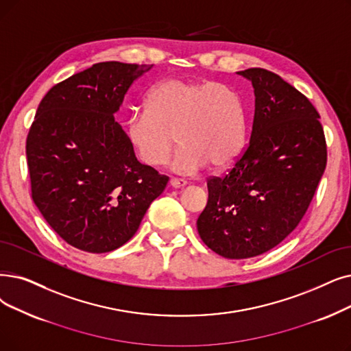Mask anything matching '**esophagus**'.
Wrapping results in <instances>:
<instances>
[{
	"label": "esophagus",
	"instance_id": "esophagus-1",
	"mask_svg": "<svg viewBox=\"0 0 351 351\" xmlns=\"http://www.w3.org/2000/svg\"><path fill=\"white\" fill-rule=\"evenodd\" d=\"M171 186L172 188H175V189H179V188H184V186H186V184L188 182L186 180H184V179H178V178H172L171 179Z\"/></svg>",
	"mask_w": 351,
	"mask_h": 351
}]
</instances>
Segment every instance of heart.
<instances>
[{
    "label": "heart",
    "instance_id": "obj_1",
    "mask_svg": "<svg viewBox=\"0 0 351 351\" xmlns=\"http://www.w3.org/2000/svg\"><path fill=\"white\" fill-rule=\"evenodd\" d=\"M125 130L136 155L152 167L171 156L176 134L180 146L172 169L191 175L208 163H231L245 141L247 123L242 100L232 87L173 77L147 91L145 110H133Z\"/></svg>",
    "mask_w": 351,
    "mask_h": 351
}]
</instances>
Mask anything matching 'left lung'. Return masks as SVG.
Returning a JSON list of instances; mask_svg holds the SVG:
<instances>
[{
  "mask_svg": "<svg viewBox=\"0 0 351 351\" xmlns=\"http://www.w3.org/2000/svg\"><path fill=\"white\" fill-rule=\"evenodd\" d=\"M238 74L254 87L251 139L225 176L208 179V204L196 221L205 245L230 260L261 255L291 234L327 163L311 101L265 69Z\"/></svg>",
  "mask_w": 351,
  "mask_h": 351,
  "instance_id": "left-lung-1",
  "label": "left lung"
}]
</instances>
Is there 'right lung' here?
Returning a JSON list of instances; mask_svg holds the SVG:
<instances>
[{
  "label": "right lung",
  "mask_w": 351,
  "mask_h": 351,
  "mask_svg": "<svg viewBox=\"0 0 351 351\" xmlns=\"http://www.w3.org/2000/svg\"><path fill=\"white\" fill-rule=\"evenodd\" d=\"M152 66L104 62L43 97L27 136L32 196L71 247L110 252L138 231L169 178L134 156L114 113Z\"/></svg>",
  "instance_id": "1"
}]
</instances>
